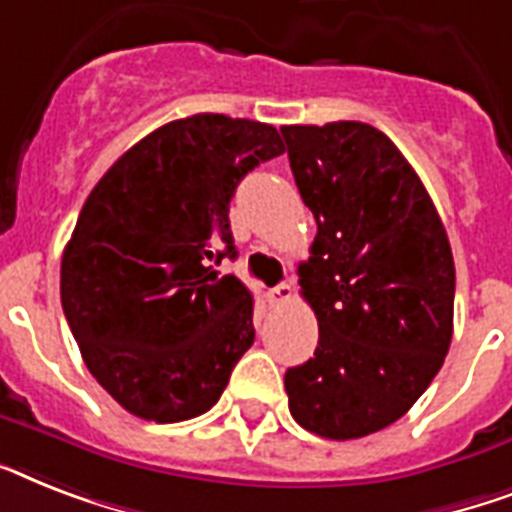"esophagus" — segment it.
<instances>
[{
    "instance_id": "obj_1",
    "label": "esophagus",
    "mask_w": 512,
    "mask_h": 512,
    "mask_svg": "<svg viewBox=\"0 0 512 512\" xmlns=\"http://www.w3.org/2000/svg\"><path fill=\"white\" fill-rule=\"evenodd\" d=\"M292 297H294L292 284H278L273 286V289H268V299L270 302H276V305H284V302H289Z\"/></svg>"
}]
</instances>
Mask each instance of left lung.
Segmentation results:
<instances>
[{"label":"left lung","mask_w":512,"mask_h":512,"mask_svg":"<svg viewBox=\"0 0 512 512\" xmlns=\"http://www.w3.org/2000/svg\"><path fill=\"white\" fill-rule=\"evenodd\" d=\"M318 234L299 286L318 347L284 376L289 410L326 439H360L415 405L452 342L455 263L429 191L378 128L284 126Z\"/></svg>","instance_id":"obj_1"}]
</instances>
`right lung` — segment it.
Here are the masks:
<instances>
[{
	"instance_id": "add662e5",
	"label": "right lung",
	"mask_w": 512,
	"mask_h": 512,
	"mask_svg": "<svg viewBox=\"0 0 512 512\" xmlns=\"http://www.w3.org/2000/svg\"><path fill=\"white\" fill-rule=\"evenodd\" d=\"M281 152L268 123L199 112L144 136L83 202L62 310L91 376L131 415L207 413L255 342L252 294L215 265L236 257V186Z\"/></svg>"
}]
</instances>
